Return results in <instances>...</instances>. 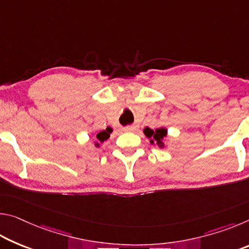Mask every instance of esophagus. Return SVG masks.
<instances>
[{"mask_svg":"<svg viewBox=\"0 0 249 249\" xmlns=\"http://www.w3.org/2000/svg\"><path fill=\"white\" fill-rule=\"evenodd\" d=\"M135 129H136V127H135L134 125H128V126H125V127H123L124 132H134Z\"/></svg>","mask_w":249,"mask_h":249,"instance_id":"esophagus-1","label":"esophagus"}]
</instances>
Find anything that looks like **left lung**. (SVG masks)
<instances>
[{
	"mask_svg": "<svg viewBox=\"0 0 249 249\" xmlns=\"http://www.w3.org/2000/svg\"><path fill=\"white\" fill-rule=\"evenodd\" d=\"M144 134L150 140V144H154L156 142L159 147H163V138L167 136V129L163 127H160L157 129H151L149 127H146L144 129Z\"/></svg>",
	"mask_w": 249,
	"mask_h": 249,
	"instance_id": "8db88e82",
	"label": "left lung"
}]
</instances>
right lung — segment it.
Listing matches in <instances>:
<instances>
[{"label":"right lung","mask_w":249,"mask_h":249,"mask_svg":"<svg viewBox=\"0 0 249 249\" xmlns=\"http://www.w3.org/2000/svg\"><path fill=\"white\" fill-rule=\"evenodd\" d=\"M112 132H113V129L108 126V127H107V129L101 130V132H99L98 134H96V138H98V141L100 142H103L104 141L107 140V138L109 137V134H111ZM95 146L99 147L100 146L99 142H95Z\"/></svg>","instance_id":"add662e5"}]
</instances>
